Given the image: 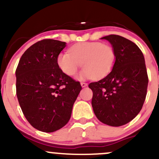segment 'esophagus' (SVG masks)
Segmentation results:
<instances>
[{
  "instance_id": "34e87169",
  "label": "esophagus",
  "mask_w": 159,
  "mask_h": 159,
  "mask_svg": "<svg viewBox=\"0 0 159 159\" xmlns=\"http://www.w3.org/2000/svg\"><path fill=\"white\" fill-rule=\"evenodd\" d=\"M81 85L82 87H86L87 86V83H84V82H81Z\"/></svg>"
}]
</instances>
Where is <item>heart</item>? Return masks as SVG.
Instances as JSON below:
<instances>
[{"label": "heart", "instance_id": "obj_1", "mask_svg": "<svg viewBox=\"0 0 159 159\" xmlns=\"http://www.w3.org/2000/svg\"><path fill=\"white\" fill-rule=\"evenodd\" d=\"M69 52L60 53L57 64L69 76L75 74L81 65L84 68L77 77L79 80L105 77L112 70L116 60L114 48L99 42L77 43L69 48Z\"/></svg>", "mask_w": 159, "mask_h": 159}]
</instances>
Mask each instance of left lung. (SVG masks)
Masks as SVG:
<instances>
[{
    "label": "left lung",
    "instance_id": "obj_1",
    "mask_svg": "<svg viewBox=\"0 0 159 159\" xmlns=\"http://www.w3.org/2000/svg\"><path fill=\"white\" fill-rule=\"evenodd\" d=\"M112 45L116 60L111 72L89 87L92 107L102 123L121 126L139 114L147 96L148 76L143 53L136 44L118 35L101 38Z\"/></svg>",
    "mask_w": 159,
    "mask_h": 159
}]
</instances>
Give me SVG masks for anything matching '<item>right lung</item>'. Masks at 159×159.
I'll list each match as a JSON object with an SVG mask.
<instances>
[{"instance_id": "add662e5", "label": "right lung", "mask_w": 159, "mask_h": 159, "mask_svg": "<svg viewBox=\"0 0 159 159\" xmlns=\"http://www.w3.org/2000/svg\"><path fill=\"white\" fill-rule=\"evenodd\" d=\"M66 43L37 42L24 53L16 71V95L25 118L33 127L53 132L69 122L81 86L63 73L57 58Z\"/></svg>"}]
</instances>
